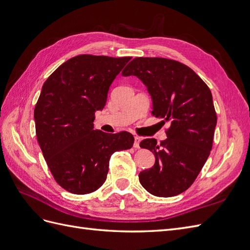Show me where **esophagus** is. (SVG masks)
I'll return each instance as SVG.
<instances>
[{
    "mask_svg": "<svg viewBox=\"0 0 250 250\" xmlns=\"http://www.w3.org/2000/svg\"><path fill=\"white\" fill-rule=\"evenodd\" d=\"M140 142H141V138L140 137H134V143H133V147L135 149L140 148Z\"/></svg>",
    "mask_w": 250,
    "mask_h": 250,
    "instance_id": "esophagus-1",
    "label": "esophagus"
}]
</instances>
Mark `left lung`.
I'll return each mask as SVG.
<instances>
[{"label": "left lung", "mask_w": 250, "mask_h": 250, "mask_svg": "<svg viewBox=\"0 0 250 250\" xmlns=\"http://www.w3.org/2000/svg\"><path fill=\"white\" fill-rule=\"evenodd\" d=\"M122 75L137 76L151 96L152 115L171 122L165 141L140 143L155 157L153 167L139 174L141 185L158 197L185 192L213 146L217 116L208 86L190 67L167 58L137 57Z\"/></svg>", "instance_id": "8db88e82"}]
</instances>
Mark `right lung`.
<instances>
[{
    "label": "right lung",
    "mask_w": 250,
    "mask_h": 250,
    "mask_svg": "<svg viewBox=\"0 0 250 250\" xmlns=\"http://www.w3.org/2000/svg\"><path fill=\"white\" fill-rule=\"evenodd\" d=\"M130 59L78 55L43 83L34 109L37 141L57 184L73 194L98 190L106 180L111 154L133 145L131 133H105L93 124L112 81Z\"/></svg>",
    "instance_id": "add662e5"
}]
</instances>
